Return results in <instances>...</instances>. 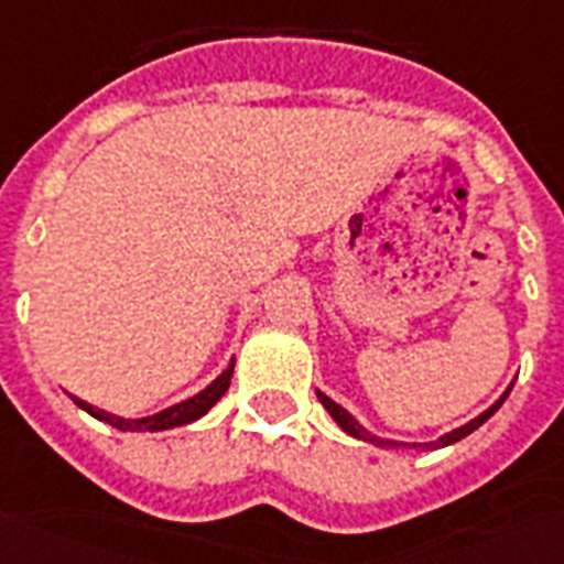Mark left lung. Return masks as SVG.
<instances>
[{
	"label": "left lung",
	"mask_w": 564,
	"mask_h": 564,
	"mask_svg": "<svg viewBox=\"0 0 564 564\" xmlns=\"http://www.w3.org/2000/svg\"><path fill=\"white\" fill-rule=\"evenodd\" d=\"M508 393H511V390H505V397H501V400L496 402V405H490V409H487V412L480 414V417H475V421H468L466 426H459V430H454V433L442 435V438H438V442H430V445H435V447L454 445V442H459V438H466L468 433H475V430H478L480 423H484V421H490L492 414L499 412V405H501V402H505V400H508ZM318 400H322L324 409H327V412H330L333 421L339 423V426H343L345 433H348V435H355V438H364V442H378V445H384V442H381V438H376V435H372V433H367V430H364V426H360V423H357L355 417H351V414L345 412L343 405H336V402H333L330 397H324V393H318ZM430 445H426V447H430Z\"/></svg>",
	"instance_id": "left-lung-1"
}]
</instances>
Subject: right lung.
I'll return each instance as SVG.
<instances>
[{"mask_svg":"<svg viewBox=\"0 0 564 564\" xmlns=\"http://www.w3.org/2000/svg\"><path fill=\"white\" fill-rule=\"evenodd\" d=\"M231 376H234V367H228L207 390H200L197 397H192V400L186 402H176V405H171V409L152 414V417H141V421H126V417H117V414L101 412V409H96V405H89V402L84 400H74V402H77L84 412H89L93 417H98V421L110 423V426H117V430H131V433H138V430L143 433V430H147V433H159V430H174V426H183V423H192L197 421L200 414H207L209 409L225 397V390L231 388Z\"/></svg>","mask_w":564,"mask_h":564,"instance_id":"1","label":"right lung"}]
</instances>
